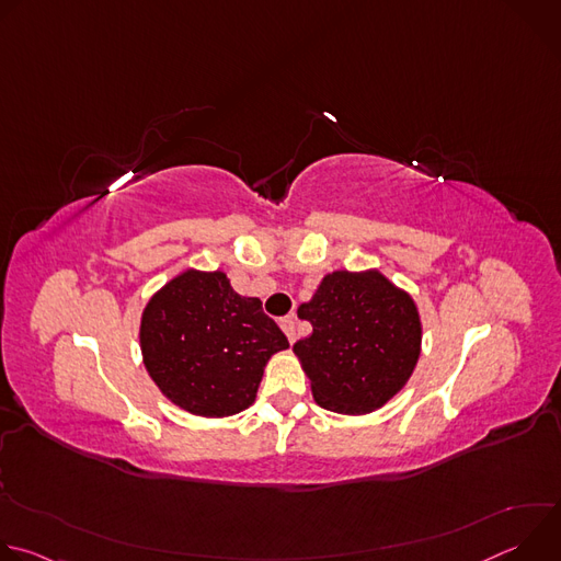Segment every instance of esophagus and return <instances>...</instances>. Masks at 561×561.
I'll return each instance as SVG.
<instances>
[{
    "label": "esophagus",
    "mask_w": 561,
    "mask_h": 561,
    "mask_svg": "<svg viewBox=\"0 0 561 561\" xmlns=\"http://www.w3.org/2000/svg\"><path fill=\"white\" fill-rule=\"evenodd\" d=\"M279 327H282V331L286 333V337H288V342L293 344L295 342V337H297V333H295V322L290 317H284V319H279Z\"/></svg>",
    "instance_id": "1"
}]
</instances>
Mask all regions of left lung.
I'll use <instances>...</instances> for the list:
<instances>
[{"label":"left lung","mask_w":561,"mask_h":561,"mask_svg":"<svg viewBox=\"0 0 561 561\" xmlns=\"http://www.w3.org/2000/svg\"><path fill=\"white\" fill-rule=\"evenodd\" d=\"M312 333L293 351L319 407L342 415L381 409L404 388L420 357L415 301L381 273L337 271L297 308Z\"/></svg>","instance_id":"obj_1"}]
</instances>
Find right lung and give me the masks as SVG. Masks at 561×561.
<instances>
[{"label": "right lung", "instance_id": "add662e5", "mask_svg": "<svg viewBox=\"0 0 561 561\" xmlns=\"http://www.w3.org/2000/svg\"><path fill=\"white\" fill-rule=\"evenodd\" d=\"M139 342L159 390L202 417L249 409L266 362L288 348L262 301L237 295L219 271H186L159 290L144 308Z\"/></svg>", "mask_w": 561, "mask_h": 561}]
</instances>
